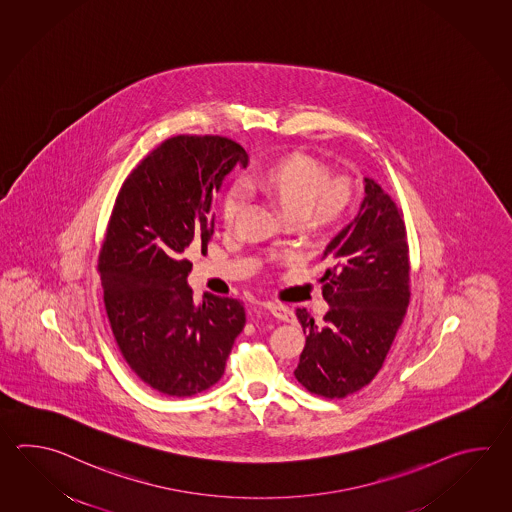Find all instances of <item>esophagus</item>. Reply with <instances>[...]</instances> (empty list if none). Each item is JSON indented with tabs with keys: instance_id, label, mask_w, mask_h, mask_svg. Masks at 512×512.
I'll use <instances>...</instances> for the list:
<instances>
[{
	"instance_id": "obj_1",
	"label": "esophagus",
	"mask_w": 512,
	"mask_h": 512,
	"mask_svg": "<svg viewBox=\"0 0 512 512\" xmlns=\"http://www.w3.org/2000/svg\"><path fill=\"white\" fill-rule=\"evenodd\" d=\"M263 307H265V309H267L274 318H278V320H282V322H289V324H293L294 320H296L293 309H289L287 305L265 304Z\"/></svg>"
}]
</instances>
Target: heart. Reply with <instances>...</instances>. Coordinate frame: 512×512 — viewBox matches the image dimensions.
I'll return each instance as SVG.
<instances>
[{"label":"heart","instance_id":"heart-1","mask_svg":"<svg viewBox=\"0 0 512 512\" xmlns=\"http://www.w3.org/2000/svg\"><path fill=\"white\" fill-rule=\"evenodd\" d=\"M249 185L272 197L293 218L309 219L318 227L337 225L351 205V185L344 177L329 179L326 166L302 152L283 153L260 166ZM243 194L234 186L223 197L221 216L232 223L240 212Z\"/></svg>","mask_w":512,"mask_h":512}]
</instances>
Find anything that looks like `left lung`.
Returning a JSON list of instances; mask_svg holds the SVG:
<instances>
[{
    "mask_svg": "<svg viewBox=\"0 0 512 512\" xmlns=\"http://www.w3.org/2000/svg\"><path fill=\"white\" fill-rule=\"evenodd\" d=\"M322 258L329 311L318 326L296 309L305 346L294 377L315 395L342 399L375 379L410 302L403 214L373 179H364L357 216L327 243Z\"/></svg>",
    "mask_w": 512,
    "mask_h": 512,
    "instance_id": "1",
    "label": "left lung"
}]
</instances>
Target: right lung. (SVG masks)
<instances>
[{
	"label": "right lung",
	"instance_id": "obj_1",
	"mask_svg": "<svg viewBox=\"0 0 512 512\" xmlns=\"http://www.w3.org/2000/svg\"><path fill=\"white\" fill-rule=\"evenodd\" d=\"M236 164L238 142L177 135L124 181L98 256L104 304L120 353L150 388L172 397L205 392L223 377L245 327L240 300L188 287L192 252L207 251L214 203Z\"/></svg>",
	"mask_w": 512,
	"mask_h": 512
}]
</instances>
